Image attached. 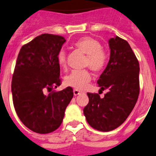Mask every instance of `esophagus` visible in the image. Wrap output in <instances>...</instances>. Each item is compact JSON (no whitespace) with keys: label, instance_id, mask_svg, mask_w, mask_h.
<instances>
[{"label":"esophagus","instance_id":"obj_1","mask_svg":"<svg viewBox=\"0 0 156 156\" xmlns=\"http://www.w3.org/2000/svg\"><path fill=\"white\" fill-rule=\"evenodd\" d=\"M73 94H74V96H78V95H80V92L79 90L77 89H74L73 90Z\"/></svg>","mask_w":156,"mask_h":156}]
</instances>
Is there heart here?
I'll return each mask as SVG.
<instances>
[{"label": "heart", "instance_id": "heart-1", "mask_svg": "<svg viewBox=\"0 0 156 156\" xmlns=\"http://www.w3.org/2000/svg\"><path fill=\"white\" fill-rule=\"evenodd\" d=\"M75 46L81 52L87 55L85 65L95 72H100L104 69L108 62V54L102 48L98 40L91 37H84L75 43ZM57 62L61 68H65L67 56L65 51L60 50L57 54ZM91 80V74L87 70H74L64 79L66 85L83 89Z\"/></svg>", "mask_w": 156, "mask_h": 156}]
</instances>
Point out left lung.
Returning a JSON list of instances; mask_svg holds the SVG:
<instances>
[{
  "instance_id": "left-lung-1",
  "label": "left lung",
  "mask_w": 156,
  "mask_h": 156,
  "mask_svg": "<svg viewBox=\"0 0 156 156\" xmlns=\"http://www.w3.org/2000/svg\"><path fill=\"white\" fill-rule=\"evenodd\" d=\"M110 59L97 83L107 90L104 98L87 93L89 102L83 114L90 126L100 132H110L125 121L140 94V64L127 41L119 37L108 41Z\"/></svg>"
}]
</instances>
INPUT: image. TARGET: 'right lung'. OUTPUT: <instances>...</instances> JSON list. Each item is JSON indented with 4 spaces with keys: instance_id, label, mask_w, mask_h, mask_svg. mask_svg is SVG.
Segmentation results:
<instances>
[{
    "instance_id": "obj_1",
    "label": "right lung",
    "mask_w": 156,
    "mask_h": 156,
    "mask_svg": "<svg viewBox=\"0 0 156 156\" xmlns=\"http://www.w3.org/2000/svg\"><path fill=\"white\" fill-rule=\"evenodd\" d=\"M65 41L61 36L44 33L23 45L18 54L11 85L13 105L20 121L37 133L57 129L73 97L71 87L52 91L60 84L57 54ZM46 90L51 92L46 95Z\"/></svg>"
}]
</instances>
